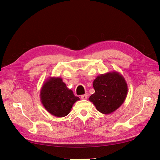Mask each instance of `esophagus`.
Returning <instances> with one entry per match:
<instances>
[{
    "mask_svg": "<svg viewBox=\"0 0 160 160\" xmlns=\"http://www.w3.org/2000/svg\"><path fill=\"white\" fill-rule=\"evenodd\" d=\"M88 94L82 95H81V98L82 99H88Z\"/></svg>",
    "mask_w": 160,
    "mask_h": 160,
    "instance_id": "esophagus-1",
    "label": "esophagus"
}]
</instances>
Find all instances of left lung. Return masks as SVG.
I'll list each match as a JSON object with an SVG mask.
<instances>
[{"label": "left lung", "mask_w": 160, "mask_h": 160, "mask_svg": "<svg viewBox=\"0 0 160 160\" xmlns=\"http://www.w3.org/2000/svg\"><path fill=\"white\" fill-rule=\"evenodd\" d=\"M95 93L89 100L97 110L108 115L117 110L128 95V84L124 77L117 71L101 74L93 81Z\"/></svg>", "instance_id": "8db88e82"}]
</instances>
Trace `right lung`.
Masks as SVG:
<instances>
[{"instance_id":"obj_1","label":"right lung","mask_w":160,"mask_h":160,"mask_svg":"<svg viewBox=\"0 0 160 160\" xmlns=\"http://www.w3.org/2000/svg\"><path fill=\"white\" fill-rule=\"evenodd\" d=\"M40 99L48 112L58 118L68 115L73 104L80 100L59 77H49L44 82L40 91Z\"/></svg>"}]
</instances>
